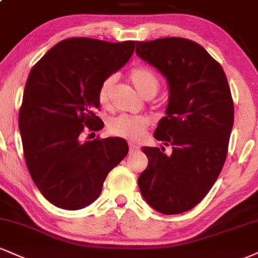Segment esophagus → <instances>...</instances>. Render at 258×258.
<instances>
[{
	"label": "esophagus",
	"instance_id": "obj_1",
	"mask_svg": "<svg viewBox=\"0 0 258 258\" xmlns=\"http://www.w3.org/2000/svg\"><path fill=\"white\" fill-rule=\"evenodd\" d=\"M130 151H131V153H133V151H137L138 150V147L136 144H133V143H130Z\"/></svg>",
	"mask_w": 258,
	"mask_h": 258
}]
</instances>
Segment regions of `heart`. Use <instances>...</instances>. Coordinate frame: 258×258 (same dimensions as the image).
Segmentation results:
<instances>
[{
    "label": "heart",
    "instance_id": "b5f03b06",
    "mask_svg": "<svg viewBox=\"0 0 258 258\" xmlns=\"http://www.w3.org/2000/svg\"><path fill=\"white\" fill-rule=\"evenodd\" d=\"M130 79L141 94L147 96H155L160 89V80L153 71L148 67L138 66L132 68L128 73ZM115 83V77L109 76L103 79L98 88L97 98L99 104L108 107L110 102L111 89ZM150 125V120L145 116L119 115L108 121L107 130L111 136L125 138L128 141H138L143 137L145 130Z\"/></svg>",
    "mask_w": 258,
    "mask_h": 258
}]
</instances>
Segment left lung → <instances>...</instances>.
<instances>
[{"mask_svg":"<svg viewBox=\"0 0 258 258\" xmlns=\"http://www.w3.org/2000/svg\"><path fill=\"white\" fill-rule=\"evenodd\" d=\"M136 54L169 86L166 116L154 137L172 147L143 148L149 163L139 175L142 196L166 215L187 212L207 196L221 172L234 120L222 67L196 42L179 37L137 42Z\"/></svg>","mask_w":258,"mask_h":258,"instance_id":"left-lung-1","label":"left lung"}]
</instances>
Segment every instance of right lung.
Instances as JSON below:
<instances>
[{
    "mask_svg": "<svg viewBox=\"0 0 258 258\" xmlns=\"http://www.w3.org/2000/svg\"><path fill=\"white\" fill-rule=\"evenodd\" d=\"M135 45L74 37L52 46L31 70L19 111L24 156L33 182L54 206L88 207L128 153L122 138L84 141L83 135L85 127L104 126L95 114L98 88L130 60Z\"/></svg>",
    "mask_w": 258,
    "mask_h": 258,
    "instance_id": "1",
    "label": "right lung"
}]
</instances>
